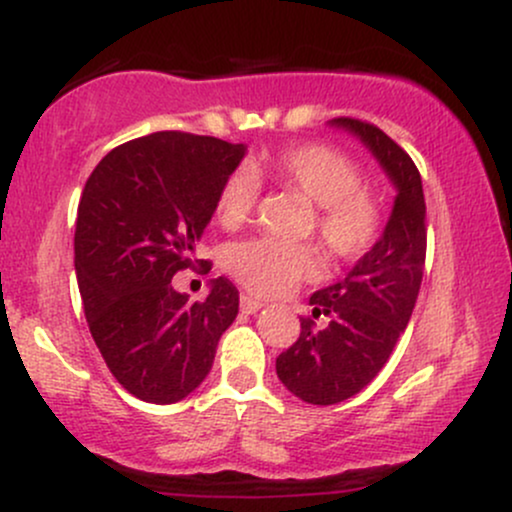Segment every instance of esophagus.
<instances>
[{"label": "esophagus", "mask_w": 512, "mask_h": 512, "mask_svg": "<svg viewBox=\"0 0 512 512\" xmlns=\"http://www.w3.org/2000/svg\"><path fill=\"white\" fill-rule=\"evenodd\" d=\"M262 308V303L260 301H257V298H252V296H245V293H243V296H240V310H243V313H257V310H260Z\"/></svg>", "instance_id": "obj_1"}]
</instances>
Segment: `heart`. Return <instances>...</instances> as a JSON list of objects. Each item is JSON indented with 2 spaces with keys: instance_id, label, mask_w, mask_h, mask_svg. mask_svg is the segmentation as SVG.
Segmentation results:
<instances>
[{
  "instance_id": "obj_1",
  "label": "heart",
  "mask_w": 512,
  "mask_h": 512,
  "mask_svg": "<svg viewBox=\"0 0 512 512\" xmlns=\"http://www.w3.org/2000/svg\"><path fill=\"white\" fill-rule=\"evenodd\" d=\"M257 170L284 190L315 204L310 231H317L327 257L356 262L375 248L385 231V197L363 185L356 158L327 144H293L264 154ZM257 202V182L248 170H233L216 192L214 216L223 228L248 221ZM226 269L255 296H279L317 269L313 245H286L252 238L231 245Z\"/></svg>"
}]
</instances>
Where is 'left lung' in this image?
<instances>
[{
	"mask_svg": "<svg viewBox=\"0 0 512 512\" xmlns=\"http://www.w3.org/2000/svg\"><path fill=\"white\" fill-rule=\"evenodd\" d=\"M349 129L397 187L395 207L375 248L337 284L310 296L313 315L301 317V337L276 358V375L308 404H337L358 395L395 349L419 296L426 264V199L411 156L380 127L334 117ZM328 317L325 328L314 320Z\"/></svg>",
	"mask_w": 512,
	"mask_h": 512,
	"instance_id": "1",
	"label": "left lung"
}]
</instances>
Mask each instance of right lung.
Here are the masks:
<instances>
[{"mask_svg": "<svg viewBox=\"0 0 512 512\" xmlns=\"http://www.w3.org/2000/svg\"><path fill=\"white\" fill-rule=\"evenodd\" d=\"M243 156V144L156 132L115 146L81 192L74 267L88 330L117 383L144 402L173 404L199 387L236 320L231 281L219 276L190 303L173 276L211 269L192 252Z\"/></svg>", "mask_w": 512, "mask_h": 512, "instance_id": "1", "label": "right lung"}]
</instances>
